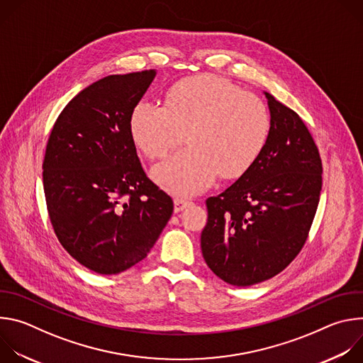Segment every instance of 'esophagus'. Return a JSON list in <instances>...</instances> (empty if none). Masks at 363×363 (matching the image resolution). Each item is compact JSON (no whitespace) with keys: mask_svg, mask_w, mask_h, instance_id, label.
<instances>
[{"mask_svg":"<svg viewBox=\"0 0 363 363\" xmlns=\"http://www.w3.org/2000/svg\"><path fill=\"white\" fill-rule=\"evenodd\" d=\"M191 202L189 201H185V199H181V198H175L174 199V211L178 214L181 211H184L186 206H189Z\"/></svg>","mask_w":363,"mask_h":363,"instance_id":"1","label":"esophagus"}]
</instances>
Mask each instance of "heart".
<instances>
[{
	"mask_svg": "<svg viewBox=\"0 0 363 363\" xmlns=\"http://www.w3.org/2000/svg\"><path fill=\"white\" fill-rule=\"evenodd\" d=\"M130 132L149 158H162L188 133L189 147L155 165L152 178L167 191L191 196L218 177L237 179L262 157L272 132L266 103L216 76L179 80L165 105L142 100L132 111Z\"/></svg>",
	"mask_w": 363,
	"mask_h": 363,
	"instance_id": "obj_1",
	"label": "heart"
}]
</instances>
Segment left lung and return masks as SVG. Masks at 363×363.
<instances>
[{
    "mask_svg": "<svg viewBox=\"0 0 363 363\" xmlns=\"http://www.w3.org/2000/svg\"><path fill=\"white\" fill-rule=\"evenodd\" d=\"M272 132L262 157L230 188L206 199L203 260L233 286H252L283 272L312 227L322 161L300 116L264 91Z\"/></svg>",
    "mask_w": 363,
    "mask_h": 363,
    "instance_id": "8db88e82",
    "label": "left lung"
}]
</instances>
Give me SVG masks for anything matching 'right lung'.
Masks as SVG:
<instances>
[{
    "instance_id": "add662e5",
    "label": "right lung",
    "mask_w": 363,
    "mask_h": 363,
    "mask_svg": "<svg viewBox=\"0 0 363 363\" xmlns=\"http://www.w3.org/2000/svg\"><path fill=\"white\" fill-rule=\"evenodd\" d=\"M157 70L103 77L74 96L50 133L43 186L65 250L97 274L142 262L174 202L145 174L130 116Z\"/></svg>"
}]
</instances>
